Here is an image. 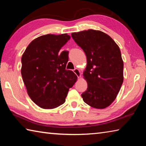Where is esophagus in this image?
I'll return each instance as SVG.
<instances>
[{"mask_svg": "<svg viewBox=\"0 0 146 146\" xmlns=\"http://www.w3.org/2000/svg\"><path fill=\"white\" fill-rule=\"evenodd\" d=\"M73 72L75 73V75H76V76H77L78 78H80V77H81L80 71V70H78V69H77V68L75 69V70H73Z\"/></svg>", "mask_w": 146, "mask_h": 146, "instance_id": "esophagus-1", "label": "esophagus"}]
</instances>
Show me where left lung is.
Listing matches in <instances>:
<instances>
[{"mask_svg":"<svg viewBox=\"0 0 146 146\" xmlns=\"http://www.w3.org/2000/svg\"><path fill=\"white\" fill-rule=\"evenodd\" d=\"M71 36L87 57L83 76L88 88L81 95L83 100L96 109L108 107L115 100L123 81L119 47L111 36L99 30L72 33Z\"/></svg>","mask_w":146,"mask_h":146,"instance_id":"left-lung-1","label":"left lung"}]
</instances>
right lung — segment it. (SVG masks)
Returning <instances> with one entry per match:
<instances>
[{"instance_id": "right-lung-1", "label": "right lung", "mask_w": 146, "mask_h": 146, "mask_svg": "<svg viewBox=\"0 0 146 146\" xmlns=\"http://www.w3.org/2000/svg\"><path fill=\"white\" fill-rule=\"evenodd\" d=\"M70 38L67 33L44 35L32 40L22 56L23 82L29 97L41 108L63 104L77 80L72 71L66 70L68 53L59 54Z\"/></svg>"}]
</instances>
